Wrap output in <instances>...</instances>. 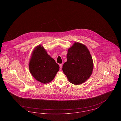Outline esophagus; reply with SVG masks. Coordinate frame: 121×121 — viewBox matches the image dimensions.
<instances>
[{"label": "esophagus", "instance_id": "1", "mask_svg": "<svg viewBox=\"0 0 121 121\" xmlns=\"http://www.w3.org/2000/svg\"><path fill=\"white\" fill-rule=\"evenodd\" d=\"M59 67H60V69L61 70L62 68V64H59Z\"/></svg>", "mask_w": 121, "mask_h": 121}]
</instances>
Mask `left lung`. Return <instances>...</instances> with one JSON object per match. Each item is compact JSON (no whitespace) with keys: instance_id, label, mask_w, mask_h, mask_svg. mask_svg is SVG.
I'll return each mask as SVG.
<instances>
[{"instance_id":"8db88e82","label":"left lung","mask_w":121,"mask_h":121,"mask_svg":"<svg viewBox=\"0 0 121 121\" xmlns=\"http://www.w3.org/2000/svg\"><path fill=\"white\" fill-rule=\"evenodd\" d=\"M67 61L63 64V71L68 80L75 85L86 81L92 75V58L85 45L75 42L68 49Z\"/></svg>"}]
</instances>
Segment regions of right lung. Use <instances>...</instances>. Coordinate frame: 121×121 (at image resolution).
Returning <instances> with one entry per match:
<instances>
[{"instance_id":"right-lung-1","label":"right lung","mask_w":121,"mask_h":121,"mask_svg":"<svg viewBox=\"0 0 121 121\" xmlns=\"http://www.w3.org/2000/svg\"><path fill=\"white\" fill-rule=\"evenodd\" d=\"M29 71L39 82L45 84L51 82L59 70V66L40 45L33 51L29 63Z\"/></svg>"}]
</instances>
